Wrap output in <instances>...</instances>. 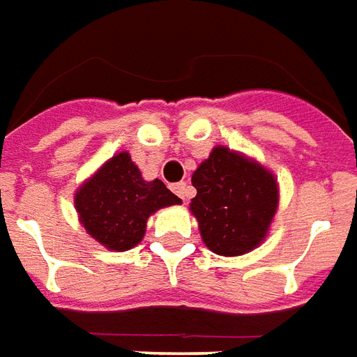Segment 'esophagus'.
<instances>
[{
  "label": "esophagus",
  "instance_id": "esophagus-1",
  "mask_svg": "<svg viewBox=\"0 0 357 357\" xmlns=\"http://www.w3.org/2000/svg\"><path fill=\"white\" fill-rule=\"evenodd\" d=\"M171 190L174 192V194H176V196H178V198L183 199V202H186V199L190 198V186H188V184L186 183H176V184H173V186H171Z\"/></svg>",
  "mask_w": 357,
  "mask_h": 357
}]
</instances>
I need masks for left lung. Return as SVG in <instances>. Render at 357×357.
<instances>
[{
    "label": "left lung",
    "mask_w": 357,
    "mask_h": 357,
    "mask_svg": "<svg viewBox=\"0 0 357 357\" xmlns=\"http://www.w3.org/2000/svg\"><path fill=\"white\" fill-rule=\"evenodd\" d=\"M190 211L202 240L217 255H244L267 236L279 207L277 176L257 159L215 146L192 174Z\"/></svg>",
    "instance_id": "8db88e82"
}]
</instances>
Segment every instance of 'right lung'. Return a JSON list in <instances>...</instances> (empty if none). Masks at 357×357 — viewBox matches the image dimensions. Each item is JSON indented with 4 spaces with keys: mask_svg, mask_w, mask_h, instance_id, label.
Returning a JSON list of instances; mask_svg holds the SVG:
<instances>
[{
    "mask_svg": "<svg viewBox=\"0 0 357 357\" xmlns=\"http://www.w3.org/2000/svg\"><path fill=\"white\" fill-rule=\"evenodd\" d=\"M178 204L181 198L159 178L144 181L128 151L107 159L75 192L80 225L111 252H126L140 244L151 215Z\"/></svg>",
    "mask_w": 357,
    "mask_h": 357,
    "instance_id": "obj_1",
    "label": "right lung"
}]
</instances>
